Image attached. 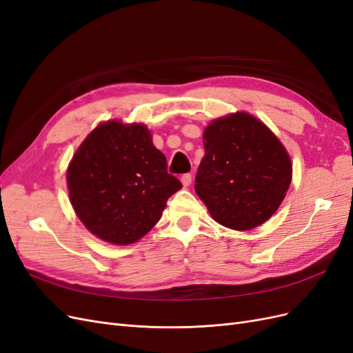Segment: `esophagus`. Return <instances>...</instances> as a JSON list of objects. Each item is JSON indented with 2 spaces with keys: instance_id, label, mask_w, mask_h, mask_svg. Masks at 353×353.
I'll return each instance as SVG.
<instances>
[{
  "instance_id": "esophagus-1",
  "label": "esophagus",
  "mask_w": 353,
  "mask_h": 353,
  "mask_svg": "<svg viewBox=\"0 0 353 353\" xmlns=\"http://www.w3.org/2000/svg\"><path fill=\"white\" fill-rule=\"evenodd\" d=\"M191 179H193V178H191V175H190V174H185V175L181 176V183H183L184 187H188V185L191 184Z\"/></svg>"
}]
</instances>
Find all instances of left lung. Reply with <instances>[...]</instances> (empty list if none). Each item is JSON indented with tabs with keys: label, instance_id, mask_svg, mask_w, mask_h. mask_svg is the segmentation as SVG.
Segmentation results:
<instances>
[{
	"label": "left lung",
	"instance_id": "left-lung-1",
	"mask_svg": "<svg viewBox=\"0 0 353 353\" xmlns=\"http://www.w3.org/2000/svg\"><path fill=\"white\" fill-rule=\"evenodd\" d=\"M194 190L221 225L248 231L268 221L292 183L290 156L254 116L237 112L210 122L203 132Z\"/></svg>",
	"mask_w": 353,
	"mask_h": 353
}]
</instances>
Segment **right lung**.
Here are the masks:
<instances>
[{"label": "right lung", "instance_id": "right-lung-1", "mask_svg": "<svg viewBox=\"0 0 353 353\" xmlns=\"http://www.w3.org/2000/svg\"><path fill=\"white\" fill-rule=\"evenodd\" d=\"M166 168V157L145 125L100 123L68 168L73 210L95 237L132 244L156 225L168 199L183 188Z\"/></svg>", "mask_w": 353, "mask_h": 353}]
</instances>
